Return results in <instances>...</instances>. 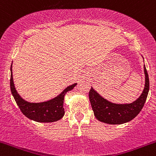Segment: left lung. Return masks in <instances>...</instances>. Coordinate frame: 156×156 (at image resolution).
<instances>
[{
    "instance_id": "obj_1",
    "label": "left lung",
    "mask_w": 156,
    "mask_h": 156,
    "mask_svg": "<svg viewBox=\"0 0 156 156\" xmlns=\"http://www.w3.org/2000/svg\"><path fill=\"white\" fill-rule=\"evenodd\" d=\"M144 89L137 100L130 104H118L109 102L92 89L89 92V98L95 118L101 122L109 124H121L129 122L138 115L143 108L150 89L149 76L145 65Z\"/></svg>"
}]
</instances>
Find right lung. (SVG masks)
I'll use <instances>...</instances> for the list:
<instances>
[{
    "instance_id": "obj_1",
    "label": "right lung",
    "mask_w": 156,
    "mask_h": 156,
    "mask_svg": "<svg viewBox=\"0 0 156 156\" xmlns=\"http://www.w3.org/2000/svg\"><path fill=\"white\" fill-rule=\"evenodd\" d=\"M11 78H10V89L14 97L16 104L19 107L20 111L26 117L37 122H54L58 121L64 115V95L68 91L73 90L77 83H74L67 87L58 95L57 97L41 103H30L22 98L15 90L13 81L12 70L11 66Z\"/></svg>"
}]
</instances>
